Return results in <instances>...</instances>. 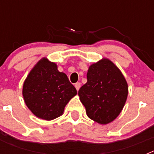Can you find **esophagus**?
I'll list each match as a JSON object with an SVG mask.
<instances>
[{
  "mask_svg": "<svg viewBox=\"0 0 154 154\" xmlns=\"http://www.w3.org/2000/svg\"><path fill=\"white\" fill-rule=\"evenodd\" d=\"M80 86H81V83L80 82H76L75 84V89L77 91H79V89H80Z\"/></svg>",
  "mask_w": 154,
  "mask_h": 154,
  "instance_id": "esophagus-1",
  "label": "esophagus"
}]
</instances>
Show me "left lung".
Listing matches in <instances>:
<instances>
[{"instance_id":"left-lung-1","label":"left lung","mask_w":154,"mask_h":154,"mask_svg":"<svg viewBox=\"0 0 154 154\" xmlns=\"http://www.w3.org/2000/svg\"><path fill=\"white\" fill-rule=\"evenodd\" d=\"M79 96L88 117L99 124H108L123 109L128 85L117 66L103 58L89 66L87 82L80 88Z\"/></svg>"}]
</instances>
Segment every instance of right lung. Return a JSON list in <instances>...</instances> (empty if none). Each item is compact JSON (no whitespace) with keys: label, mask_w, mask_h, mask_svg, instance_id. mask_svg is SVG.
I'll list each match as a JSON object with an SVG mask.
<instances>
[{"label":"right lung","mask_w":154,"mask_h":154,"mask_svg":"<svg viewBox=\"0 0 154 154\" xmlns=\"http://www.w3.org/2000/svg\"><path fill=\"white\" fill-rule=\"evenodd\" d=\"M77 94L66 74L57 65L42 58L31 70L23 85L24 103L37 117L51 120L62 115L69 100Z\"/></svg>","instance_id":"1"}]
</instances>
